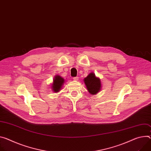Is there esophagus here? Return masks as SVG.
Instances as JSON below:
<instances>
[{"label": "esophagus", "mask_w": 151, "mask_h": 151, "mask_svg": "<svg viewBox=\"0 0 151 151\" xmlns=\"http://www.w3.org/2000/svg\"><path fill=\"white\" fill-rule=\"evenodd\" d=\"M78 78H79L78 77H74V78H73V80H74V81H78Z\"/></svg>", "instance_id": "1"}]
</instances>
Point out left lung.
Returning <instances> with one entry per match:
<instances>
[{
  "label": "left lung",
  "mask_w": 151,
  "mask_h": 151,
  "mask_svg": "<svg viewBox=\"0 0 151 151\" xmlns=\"http://www.w3.org/2000/svg\"><path fill=\"white\" fill-rule=\"evenodd\" d=\"M84 83L87 90L91 95H94L99 93L102 88L101 79L96 76L93 72L90 73L84 79Z\"/></svg>",
  "instance_id": "1"
}]
</instances>
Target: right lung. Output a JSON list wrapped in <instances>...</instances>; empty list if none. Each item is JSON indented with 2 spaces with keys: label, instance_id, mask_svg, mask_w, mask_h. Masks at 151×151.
<instances>
[{
  "label": "right lung",
  "instance_id": "right-lung-1",
  "mask_svg": "<svg viewBox=\"0 0 151 151\" xmlns=\"http://www.w3.org/2000/svg\"><path fill=\"white\" fill-rule=\"evenodd\" d=\"M64 82H65L64 79L63 77H61V76L58 75L55 76V77L53 79L52 83L50 86V87L52 88L51 90L54 93L59 92L61 90V89L64 83Z\"/></svg>",
  "mask_w": 151,
  "mask_h": 151
}]
</instances>
